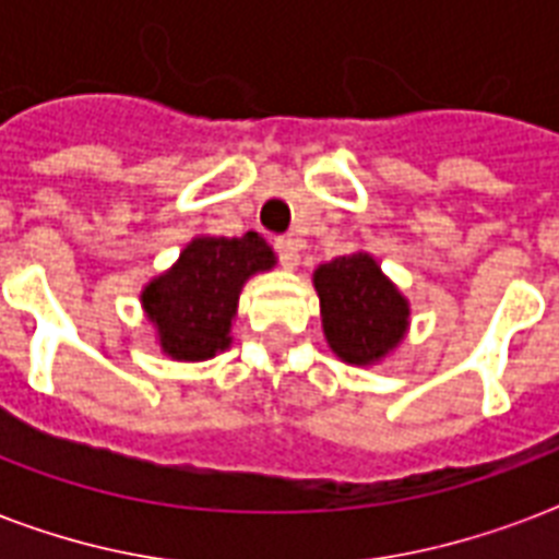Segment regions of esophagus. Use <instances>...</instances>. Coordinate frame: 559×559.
<instances>
[{"label": "esophagus", "instance_id": "34e87169", "mask_svg": "<svg viewBox=\"0 0 559 559\" xmlns=\"http://www.w3.org/2000/svg\"><path fill=\"white\" fill-rule=\"evenodd\" d=\"M275 252H278V261L284 270H296L298 266V243L293 237H281L275 240Z\"/></svg>", "mask_w": 559, "mask_h": 559}]
</instances>
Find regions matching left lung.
Wrapping results in <instances>:
<instances>
[{"label": "left lung", "instance_id": "1", "mask_svg": "<svg viewBox=\"0 0 559 559\" xmlns=\"http://www.w3.org/2000/svg\"><path fill=\"white\" fill-rule=\"evenodd\" d=\"M313 287L328 348L342 362L371 368L406 340L412 305L371 252L357 249L319 263Z\"/></svg>", "mask_w": 559, "mask_h": 559}]
</instances>
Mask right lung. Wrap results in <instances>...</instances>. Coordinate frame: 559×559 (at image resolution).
Listing matches in <instances>:
<instances>
[{
    "label": "right lung",
    "instance_id": "right-lung-1",
    "mask_svg": "<svg viewBox=\"0 0 559 559\" xmlns=\"http://www.w3.org/2000/svg\"><path fill=\"white\" fill-rule=\"evenodd\" d=\"M275 266L258 231L243 237L197 235L170 270L142 289V310L162 354L174 362H205L231 345V322L243 284Z\"/></svg>",
    "mask_w": 559,
    "mask_h": 559
}]
</instances>
